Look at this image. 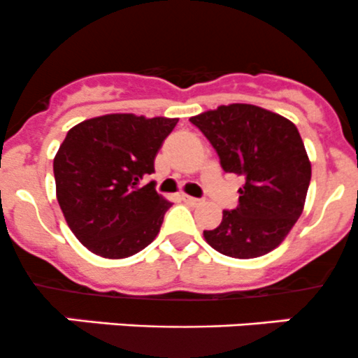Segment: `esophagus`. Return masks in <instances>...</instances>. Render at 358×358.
<instances>
[{
	"label": "esophagus",
	"mask_w": 358,
	"mask_h": 358,
	"mask_svg": "<svg viewBox=\"0 0 358 358\" xmlns=\"http://www.w3.org/2000/svg\"><path fill=\"white\" fill-rule=\"evenodd\" d=\"M182 201H184V203L191 205V207L201 203V200H198V198H193V196H187V194H182Z\"/></svg>",
	"instance_id": "esophagus-1"
}]
</instances>
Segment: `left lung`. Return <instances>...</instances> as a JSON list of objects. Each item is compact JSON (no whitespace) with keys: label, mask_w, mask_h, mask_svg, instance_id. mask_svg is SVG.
Listing matches in <instances>:
<instances>
[{"label":"left lung","mask_w":358,"mask_h":358,"mask_svg":"<svg viewBox=\"0 0 358 358\" xmlns=\"http://www.w3.org/2000/svg\"><path fill=\"white\" fill-rule=\"evenodd\" d=\"M217 151L224 172L243 178L235 210H222L205 242L224 256L252 259L277 249L306 201L311 164L291 120L254 104L191 116Z\"/></svg>","instance_id":"8db88e82"}]
</instances>
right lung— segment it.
Wrapping results in <instances>:
<instances>
[{
	"instance_id": "right-lung-1",
	"label": "right lung",
	"mask_w": 358,
	"mask_h": 358,
	"mask_svg": "<svg viewBox=\"0 0 358 358\" xmlns=\"http://www.w3.org/2000/svg\"><path fill=\"white\" fill-rule=\"evenodd\" d=\"M179 118L132 113L95 116L67 132L54 158L57 201L71 231L90 252L123 259L157 238L171 201L141 187Z\"/></svg>"
}]
</instances>
